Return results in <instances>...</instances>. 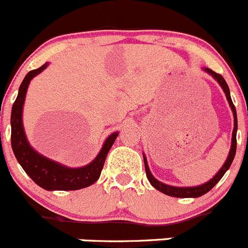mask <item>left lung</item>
<instances>
[{"mask_svg": "<svg viewBox=\"0 0 248 248\" xmlns=\"http://www.w3.org/2000/svg\"><path fill=\"white\" fill-rule=\"evenodd\" d=\"M205 72L208 73L210 76H212L216 80H217L218 84L220 85V88L224 92L225 97H227L228 102H229V106L232 111V117H234V129H232V146H230L229 154H228V158L225 160V163L223 164L222 168L219 169L217 173L211 178L210 181H207L206 183H202L200 186H195V187H175V186H169L165 185V183L160 182V181L156 180L153 175H152L151 170L148 168V163H147V158L143 154V161H144V169H146V175L147 178H148L149 183L153 186L155 189H158L159 192L164 193L166 195H170V197L173 198H199L202 195L206 194L207 192H210L218 182H219L220 178L224 176V173L229 170L230 165H232V160H234L235 153H236V131H237V117H236V109H235L234 104L232 101V97H230V92L229 87H228L227 82L224 80V78L222 77L218 73L213 72L210 68H202Z\"/></svg>", "mask_w": 248, "mask_h": 248, "instance_id": "left-lung-1", "label": "left lung"}]
</instances>
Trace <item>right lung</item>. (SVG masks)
Wrapping results in <instances>:
<instances>
[{
  "mask_svg": "<svg viewBox=\"0 0 248 248\" xmlns=\"http://www.w3.org/2000/svg\"><path fill=\"white\" fill-rule=\"evenodd\" d=\"M49 62L42 65L37 70H32L25 76L19 87L18 96L12 107L11 126H12V149L16 160L20 164L31 180L46 190H77L89 187L99 180L104 168L107 153L116 141L119 132L116 131L105 140L101 151L96 158L88 165L82 168H68L55 160L42 155L31 147L26 137L23 124V107L25 102L26 93L33 77L40 75L48 67Z\"/></svg>",
  "mask_w": 248,
  "mask_h": 248,
  "instance_id": "right-lung-1",
  "label": "right lung"
}]
</instances>
